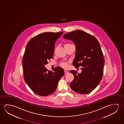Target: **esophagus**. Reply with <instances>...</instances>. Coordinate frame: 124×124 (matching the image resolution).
<instances>
[{
    "mask_svg": "<svg viewBox=\"0 0 124 124\" xmlns=\"http://www.w3.org/2000/svg\"><path fill=\"white\" fill-rule=\"evenodd\" d=\"M68 71H66V70H65V74H68Z\"/></svg>",
    "mask_w": 124,
    "mask_h": 124,
    "instance_id": "34e87169",
    "label": "esophagus"
}]
</instances>
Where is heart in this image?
I'll return each instance as SVG.
<instances>
[{
    "mask_svg": "<svg viewBox=\"0 0 124 124\" xmlns=\"http://www.w3.org/2000/svg\"><path fill=\"white\" fill-rule=\"evenodd\" d=\"M65 45H66V44H65ZM60 65H61V66L63 67L64 68H66L68 67V63L66 62H62Z\"/></svg>",
    "mask_w": 124,
    "mask_h": 124,
    "instance_id": "b5f03b06",
    "label": "heart"
}]
</instances>
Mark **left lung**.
<instances>
[{
  "label": "left lung",
  "mask_w": 124,
  "mask_h": 124,
  "mask_svg": "<svg viewBox=\"0 0 124 124\" xmlns=\"http://www.w3.org/2000/svg\"><path fill=\"white\" fill-rule=\"evenodd\" d=\"M63 38L72 40L75 45L73 65L82 67L81 73L70 71L74 76L71 89L81 94L91 92L99 84L103 74L104 59L99 42L94 36L81 30L66 33Z\"/></svg>",
  "instance_id": "1"
}]
</instances>
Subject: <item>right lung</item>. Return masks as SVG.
Wrapping results in <instances>:
<instances>
[{
    "instance_id": "add662e5",
    "label": "right lung",
    "mask_w": 124,
    "mask_h": 124,
    "mask_svg": "<svg viewBox=\"0 0 124 124\" xmlns=\"http://www.w3.org/2000/svg\"><path fill=\"white\" fill-rule=\"evenodd\" d=\"M45 32L30 40L26 46L22 63L24 79L32 91L41 96L55 91L58 83L64 75V70L57 67L54 72L48 71L45 65L53 58L55 43L63 34Z\"/></svg>"
}]
</instances>
